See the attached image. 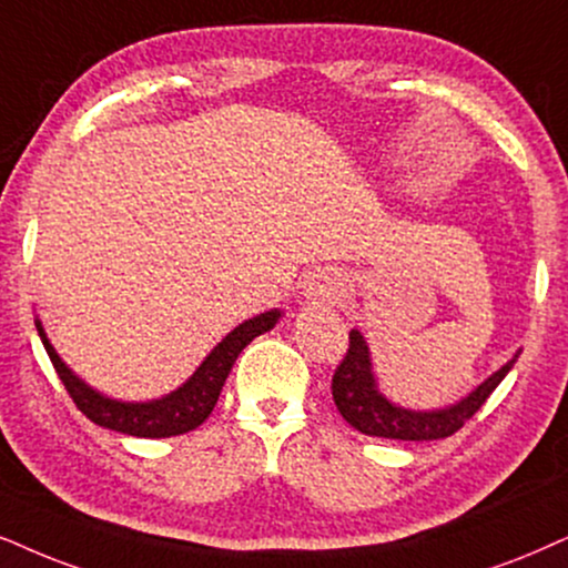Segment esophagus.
Segmentation results:
<instances>
[{
  "label": "esophagus",
  "instance_id": "1",
  "mask_svg": "<svg viewBox=\"0 0 568 568\" xmlns=\"http://www.w3.org/2000/svg\"><path fill=\"white\" fill-rule=\"evenodd\" d=\"M301 288H304L306 301H314V304H337L346 293V280H343L341 272L320 267L308 272Z\"/></svg>",
  "mask_w": 568,
  "mask_h": 568
}]
</instances>
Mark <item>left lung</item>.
I'll list each match as a JSON object with an SVG mask.
<instances>
[{
  "mask_svg": "<svg viewBox=\"0 0 568 568\" xmlns=\"http://www.w3.org/2000/svg\"><path fill=\"white\" fill-rule=\"evenodd\" d=\"M516 358H519V351L456 404L414 412V408L393 404L390 398L379 393L367 341L358 329H351L348 354L343 356L341 367L333 375V400L343 419L364 435L390 437V440H440V437L462 429L464 422L483 408L490 393L500 385V379L511 372Z\"/></svg>",
  "mask_w": 568,
  "mask_h": 568,
  "instance_id": "obj_1",
  "label": "left lung"
}]
</instances>
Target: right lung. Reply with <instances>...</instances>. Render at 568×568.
I'll list each match as a JSON object with an SVG mask.
<instances>
[{
	"mask_svg": "<svg viewBox=\"0 0 568 568\" xmlns=\"http://www.w3.org/2000/svg\"><path fill=\"white\" fill-rule=\"evenodd\" d=\"M280 317H283L280 308H270V312L256 314V317L241 322L239 327L231 329V333L222 337L217 346L206 354L204 362L199 364L196 372H193L181 387H175L168 396L152 400H118L93 390L89 383H83V379L62 362L52 343H49L41 320H36V329H39L41 343H44L47 354L52 358L64 390L70 393L75 406L89 416L93 425L133 437H172L191 433V429H196L201 422L212 414V408L220 398L222 385H225L227 375H231L235 358H239L241 351L246 348L256 335L275 327Z\"/></svg>",
	"mask_w": 568,
	"mask_h": 568,
	"instance_id": "1",
	"label": "right lung"
}]
</instances>
